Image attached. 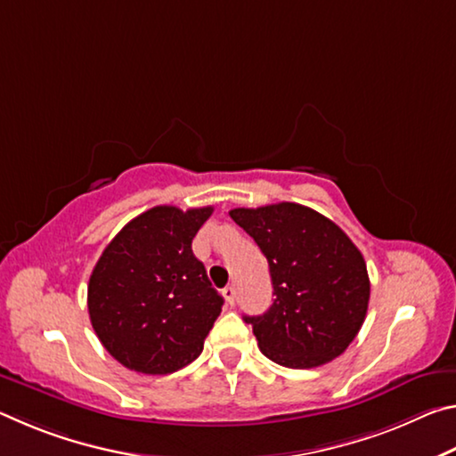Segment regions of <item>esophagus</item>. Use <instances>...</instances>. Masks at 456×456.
Returning a JSON list of instances; mask_svg holds the SVG:
<instances>
[{"label":"esophagus","mask_w":456,"mask_h":456,"mask_svg":"<svg viewBox=\"0 0 456 456\" xmlns=\"http://www.w3.org/2000/svg\"><path fill=\"white\" fill-rule=\"evenodd\" d=\"M223 297H225V302L229 305L235 304V288H233V285H227V288L223 289Z\"/></svg>","instance_id":"esophagus-1"}]
</instances>
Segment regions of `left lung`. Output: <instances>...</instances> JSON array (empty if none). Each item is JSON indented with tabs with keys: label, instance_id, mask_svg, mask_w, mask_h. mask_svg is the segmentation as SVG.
<instances>
[{
	"label": "left lung",
	"instance_id": "8db88e82",
	"mask_svg": "<svg viewBox=\"0 0 456 456\" xmlns=\"http://www.w3.org/2000/svg\"><path fill=\"white\" fill-rule=\"evenodd\" d=\"M229 215L259 245L272 273V307L243 318L261 352L297 370L338 358L368 312L370 280L358 247L334 221L297 203Z\"/></svg>",
	"mask_w": 456,
	"mask_h": 456
}]
</instances>
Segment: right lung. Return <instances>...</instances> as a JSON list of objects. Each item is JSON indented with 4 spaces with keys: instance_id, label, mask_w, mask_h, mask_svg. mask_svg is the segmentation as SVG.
Segmentation results:
<instances>
[{
    "instance_id": "obj_1",
    "label": "right lung",
    "mask_w": 456,
    "mask_h": 456,
    "mask_svg": "<svg viewBox=\"0 0 456 456\" xmlns=\"http://www.w3.org/2000/svg\"><path fill=\"white\" fill-rule=\"evenodd\" d=\"M211 213L152 207L118 231L92 269V328L128 370L171 374L203 352L223 297L191 243Z\"/></svg>"
}]
</instances>
